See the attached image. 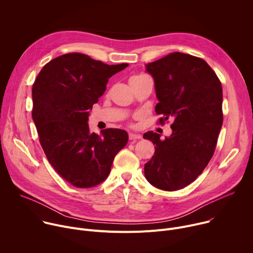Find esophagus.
Returning <instances> with one entry per match:
<instances>
[{
	"mask_svg": "<svg viewBox=\"0 0 253 253\" xmlns=\"http://www.w3.org/2000/svg\"><path fill=\"white\" fill-rule=\"evenodd\" d=\"M142 136L140 134H137V133H130L129 134V139L130 140H137V139H141Z\"/></svg>",
	"mask_w": 253,
	"mask_h": 253,
	"instance_id": "esophagus-1",
	"label": "esophagus"
}]
</instances>
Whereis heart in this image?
Wrapping results in <instances>:
<instances>
[{
	"mask_svg": "<svg viewBox=\"0 0 253 253\" xmlns=\"http://www.w3.org/2000/svg\"><path fill=\"white\" fill-rule=\"evenodd\" d=\"M136 77H137V76H136ZM133 78H135V77H133ZM133 78H132V79H133Z\"/></svg>",
	"mask_w": 253,
	"mask_h": 253,
	"instance_id": "b5f03b06",
	"label": "heart"
}]
</instances>
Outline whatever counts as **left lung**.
I'll return each instance as SVG.
<instances>
[{
    "mask_svg": "<svg viewBox=\"0 0 253 253\" xmlns=\"http://www.w3.org/2000/svg\"><path fill=\"white\" fill-rule=\"evenodd\" d=\"M154 79L157 114L174 119L172 134L148 131L144 139L152 141L155 153L144 166L154 187L181 189L203 172L213 156L223 122L222 86L215 72L201 58L171 53L145 65Z\"/></svg>",
    "mask_w": 253,
    "mask_h": 253,
    "instance_id": "8db88e82",
    "label": "left lung"
}]
</instances>
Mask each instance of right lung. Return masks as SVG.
Returning a JSON list of instances; mask_svg holds the SVG:
<instances>
[{"label":"right lung","mask_w":253,"mask_h":253,"mask_svg":"<svg viewBox=\"0 0 253 253\" xmlns=\"http://www.w3.org/2000/svg\"><path fill=\"white\" fill-rule=\"evenodd\" d=\"M127 66L70 53L46 64L35 80L32 117L42 148L57 173L75 187L103 182L128 142L125 130L109 128L97 135L88 125L90 110L108 80Z\"/></svg>","instance_id":"1"}]
</instances>
